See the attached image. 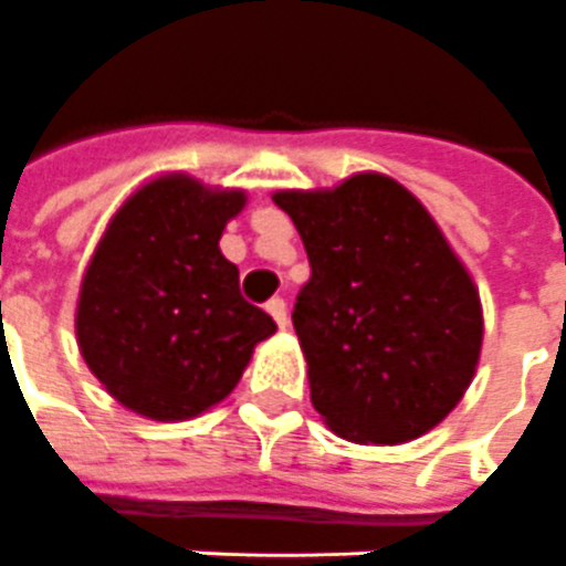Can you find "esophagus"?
<instances>
[{"label":"esophagus","instance_id":"34e87169","mask_svg":"<svg viewBox=\"0 0 566 566\" xmlns=\"http://www.w3.org/2000/svg\"><path fill=\"white\" fill-rule=\"evenodd\" d=\"M264 307H268V314L274 316L276 326L280 328L290 326V314H286V302H283V298H271V302L264 304Z\"/></svg>","mask_w":566,"mask_h":566}]
</instances>
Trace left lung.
<instances>
[{
	"mask_svg": "<svg viewBox=\"0 0 566 566\" xmlns=\"http://www.w3.org/2000/svg\"><path fill=\"white\" fill-rule=\"evenodd\" d=\"M271 198L311 262L292 323L323 423L359 444H402L439 427L475 378L484 314L430 210L375 170Z\"/></svg>",
	"mask_w": 566,
	"mask_h": 566,
	"instance_id": "obj_1",
	"label": "left lung"
}]
</instances>
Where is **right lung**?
Wrapping results in <instances>:
<instances>
[{
    "label": "right lung",
    "instance_id": "right-lung-1",
    "mask_svg": "<svg viewBox=\"0 0 566 566\" xmlns=\"http://www.w3.org/2000/svg\"><path fill=\"white\" fill-rule=\"evenodd\" d=\"M243 188L182 170L134 188L84 268L75 340L84 366L139 418L176 423L228 399L274 319L240 298L219 240Z\"/></svg>",
    "mask_w": 566,
    "mask_h": 566
}]
</instances>
